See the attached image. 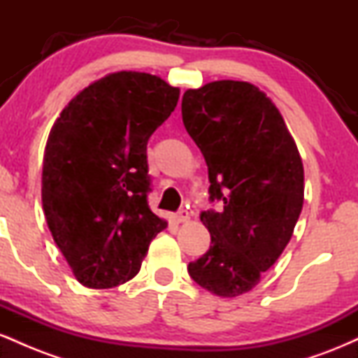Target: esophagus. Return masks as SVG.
<instances>
[{
    "label": "esophagus",
    "mask_w": 358,
    "mask_h": 358,
    "mask_svg": "<svg viewBox=\"0 0 358 358\" xmlns=\"http://www.w3.org/2000/svg\"><path fill=\"white\" fill-rule=\"evenodd\" d=\"M190 220V213L187 210H180L178 213H175L173 215V222L175 224H185V222Z\"/></svg>",
    "instance_id": "esophagus-1"
}]
</instances>
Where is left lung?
<instances>
[{"instance_id": "obj_1", "label": "left lung", "mask_w": 358, "mask_h": 358, "mask_svg": "<svg viewBox=\"0 0 358 358\" xmlns=\"http://www.w3.org/2000/svg\"><path fill=\"white\" fill-rule=\"evenodd\" d=\"M182 117L208 166L210 200L224 203L200 213L212 245L188 273L215 296H241L293 236L305 200L301 156L279 109L250 82L188 89Z\"/></svg>"}]
</instances>
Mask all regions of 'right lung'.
<instances>
[{
  "label": "right lung",
  "mask_w": 358,
  "mask_h": 358,
  "mask_svg": "<svg viewBox=\"0 0 358 358\" xmlns=\"http://www.w3.org/2000/svg\"><path fill=\"white\" fill-rule=\"evenodd\" d=\"M180 89L146 72L108 73L53 122L43 155L42 205L53 241L82 286L133 279L166 229L148 207V139L176 108Z\"/></svg>",
  "instance_id": "add662e5"
}]
</instances>
